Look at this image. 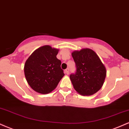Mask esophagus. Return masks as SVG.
I'll return each instance as SVG.
<instances>
[{
	"mask_svg": "<svg viewBox=\"0 0 129 129\" xmlns=\"http://www.w3.org/2000/svg\"><path fill=\"white\" fill-rule=\"evenodd\" d=\"M65 73H66L67 75H69V69H67L66 70H65Z\"/></svg>",
	"mask_w": 129,
	"mask_h": 129,
	"instance_id": "1",
	"label": "esophagus"
}]
</instances>
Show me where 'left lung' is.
I'll return each mask as SVG.
<instances>
[{"instance_id":"obj_1","label":"left lung","mask_w":129,"mask_h":129,"mask_svg":"<svg viewBox=\"0 0 129 129\" xmlns=\"http://www.w3.org/2000/svg\"><path fill=\"white\" fill-rule=\"evenodd\" d=\"M76 72L70 76L75 90L83 96H90L99 91L106 76V69L98 54L90 48L72 53Z\"/></svg>"}]
</instances>
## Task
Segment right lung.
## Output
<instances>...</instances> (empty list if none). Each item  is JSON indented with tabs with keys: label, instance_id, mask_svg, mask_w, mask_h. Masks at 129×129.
<instances>
[{
	"label": "right lung",
	"instance_id": "right-lung-1",
	"mask_svg": "<svg viewBox=\"0 0 129 129\" xmlns=\"http://www.w3.org/2000/svg\"><path fill=\"white\" fill-rule=\"evenodd\" d=\"M58 51L59 49L44 45L33 51L26 60L25 76L29 86L36 92H51L64 76L60 68L61 61L56 57Z\"/></svg>",
	"mask_w": 129,
	"mask_h": 129
}]
</instances>
